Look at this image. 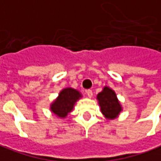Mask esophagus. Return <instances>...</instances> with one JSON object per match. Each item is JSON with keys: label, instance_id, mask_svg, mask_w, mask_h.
Listing matches in <instances>:
<instances>
[{"label": "esophagus", "instance_id": "esophagus-1", "mask_svg": "<svg viewBox=\"0 0 161 161\" xmlns=\"http://www.w3.org/2000/svg\"><path fill=\"white\" fill-rule=\"evenodd\" d=\"M86 93H87V95H88V97H89V98H92V95H93L92 90H87V91H86Z\"/></svg>", "mask_w": 161, "mask_h": 161}]
</instances>
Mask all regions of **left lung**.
<instances>
[{
    "instance_id": "left-lung-1",
    "label": "left lung",
    "mask_w": 161,
    "mask_h": 161,
    "mask_svg": "<svg viewBox=\"0 0 161 161\" xmlns=\"http://www.w3.org/2000/svg\"><path fill=\"white\" fill-rule=\"evenodd\" d=\"M101 112L108 119H114L120 114L122 108L118 101L115 92L108 87H105L98 96Z\"/></svg>"
}]
</instances>
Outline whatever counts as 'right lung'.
<instances>
[{
  "label": "right lung",
  "mask_w": 161,
  "mask_h": 161,
  "mask_svg": "<svg viewBox=\"0 0 161 161\" xmlns=\"http://www.w3.org/2000/svg\"><path fill=\"white\" fill-rule=\"evenodd\" d=\"M81 97L78 91L66 88L60 92L57 99L51 105V110L60 117H65L72 110L74 104Z\"/></svg>",
  "instance_id": "right-lung-1"
}]
</instances>
